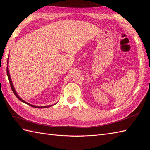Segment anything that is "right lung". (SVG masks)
<instances>
[{"label": "right lung", "instance_id": "1", "mask_svg": "<svg viewBox=\"0 0 150 150\" xmlns=\"http://www.w3.org/2000/svg\"><path fill=\"white\" fill-rule=\"evenodd\" d=\"M8 61H9V59H8V62H7V63H8L7 64H8ZM7 75H8V79H9V83H10V86H11V89H12V91H13V93L15 94V96L17 97V98H18V100H20L21 101V102H23V103H25L27 104V105H30V106H31V107H35V108H39V109H42V108L49 107L52 106V105H48V106H41V107H38V106H34V105H31V104H30V103H27V102H25V101L23 100L22 98H20L19 96H18V95H17L16 92L15 91V88H14V86H13V83H12L11 77H10V75H9V68H8V67H7Z\"/></svg>", "mask_w": 150, "mask_h": 150}]
</instances>
